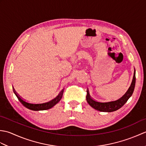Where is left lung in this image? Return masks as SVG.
Segmentation results:
<instances>
[{
    "label": "left lung",
    "instance_id": "8db88e82",
    "mask_svg": "<svg viewBox=\"0 0 146 146\" xmlns=\"http://www.w3.org/2000/svg\"><path fill=\"white\" fill-rule=\"evenodd\" d=\"M135 85V71H134V76H133V80L131 86H130L128 90L127 91L125 94L123 95L120 98L118 99L117 100L115 101H110V102H98L95 100L93 99L90 95L89 94L88 90H86L87 92V95H86V101L88 103V104L90 105L95 109L101 111H107V112H110V111H115L120 108L122 107L123 105H124L127 102L128 99L131 97L133 92L134 90Z\"/></svg>",
    "mask_w": 146,
    "mask_h": 146
}]
</instances>
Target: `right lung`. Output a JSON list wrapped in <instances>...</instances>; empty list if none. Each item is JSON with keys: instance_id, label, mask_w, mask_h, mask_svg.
Masks as SVG:
<instances>
[{"instance_id": "1", "label": "right lung", "mask_w": 146, "mask_h": 146, "mask_svg": "<svg viewBox=\"0 0 146 146\" xmlns=\"http://www.w3.org/2000/svg\"><path fill=\"white\" fill-rule=\"evenodd\" d=\"M13 91L15 95H16V97H17L18 100L21 102V103L23 104L24 107H26L27 108H29V109L33 110H43L49 109V108H51V107H53L54 105H55L57 103H58L61 99L62 97H63L64 90L63 89L62 90L57 97H56L52 99V100L49 102H44V103H38V104L30 103V102H27L25 100H24V99L21 97H20V95H19L15 91L14 89Z\"/></svg>"}]
</instances>
